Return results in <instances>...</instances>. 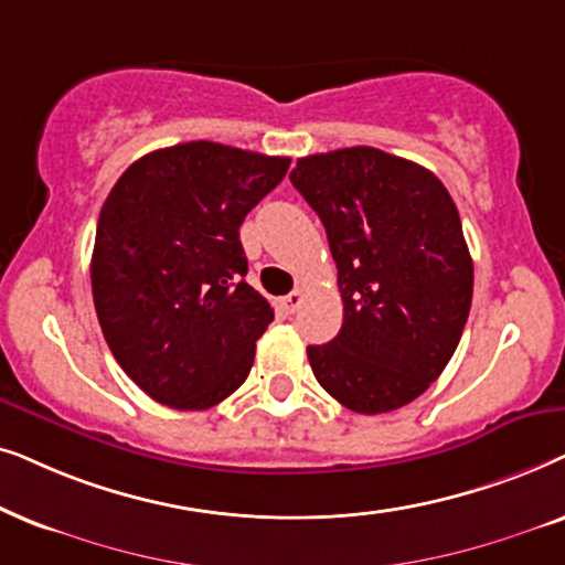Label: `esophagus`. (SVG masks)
I'll return each mask as SVG.
<instances>
[{
  "mask_svg": "<svg viewBox=\"0 0 565 565\" xmlns=\"http://www.w3.org/2000/svg\"><path fill=\"white\" fill-rule=\"evenodd\" d=\"M302 299H305L302 291H299V289L291 291V295L281 297V310L287 312V315H295L299 310V305H302Z\"/></svg>",
  "mask_w": 565,
  "mask_h": 565,
  "instance_id": "esophagus-1",
  "label": "esophagus"
}]
</instances>
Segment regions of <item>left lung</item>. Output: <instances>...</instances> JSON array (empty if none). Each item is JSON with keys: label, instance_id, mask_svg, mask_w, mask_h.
Listing matches in <instances>:
<instances>
[{"label": "left lung", "instance_id": "8db88e82", "mask_svg": "<svg viewBox=\"0 0 565 565\" xmlns=\"http://www.w3.org/2000/svg\"><path fill=\"white\" fill-rule=\"evenodd\" d=\"M291 183L320 216L338 268L343 326L307 345L326 393L390 413L445 372L472 302L457 206L431 170L374 147L297 160Z\"/></svg>", "mask_w": 565, "mask_h": 565}]
</instances>
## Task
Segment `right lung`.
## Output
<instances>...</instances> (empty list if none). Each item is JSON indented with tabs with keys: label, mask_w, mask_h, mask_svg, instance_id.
<instances>
[{
	"label": "right lung",
	"mask_w": 565,
	"mask_h": 565,
	"mask_svg": "<svg viewBox=\"0 0 565 565\" xmlns=\"http://www.w3.org/2000/svg\"><path fill=\"white\" fill-rule=\"evenodd\" d=\"M289 162L188 141L141 157L105 199L95 312L120 370L152 401L206 411L247 380L274 310L243 278L239 224Z\"/></svg>",
	"instance_id": "1"
}]
</instances>
